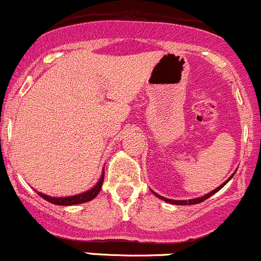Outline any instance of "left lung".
Returning <instances> with one entry per match:
<instances>
[{"label": "left lung", "mask_w": 261, "mask_h": 261, "mask_svg": "<svg viewBox=\"0 0 261 261\" xmlns=\"http://www.w3.org/2000/svg\"><path fill=\"white\" fill-rule=\"evenodd\" d=\"M236 173V172H234ZM234 173L231 174L230 177H229V178L227 179V181H225L224 183H222V185L219 186V187H217L216 190H213V191H211L210 193H207V194H204V196H202V197H198V198H193V199H188V200H176V199H170V198H166V197H162V196H160V194H157L156 192H153L152 190H151V192H152V193L154 194V196L157 197V198H160V199H162V200H165V202H167V203H170V204H176V205H192V204H197V203H200V202H203V200H205V199H208L210 198L211 196H213L214 193H217V192H218L219 190H222L223 187H224L225 185H227V183L230 181L231 178H233V176H234Z\"/></svg>", "instance_id": "left-lung-1"}]
</instances>
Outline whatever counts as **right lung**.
<instances>
[{"label":"right lung","instance_id":"obj_1","mask_svg":"<svg viewBox=\"0 0 261 261\" xmlns=\"http://www.w3.org/2000/svg\"><path fill=\"white\" fill-rule=\"evenodd\" d=\"M102 182H104V171H102L101 177H100L98 183H96V185L94 186L91 190H89L87 192H83V193L75 194V196L50 197V196H47V194H44V193H41V192H37V191L36 192L39 194V196L42 197L43 199L48 200V202L53 203V204H57V205H75V204H80V203L89 202V200L95 198V197L99 194L100 190H101Z\"/></svg>","mask_w":261,"mask_h":261}]
</instances>
